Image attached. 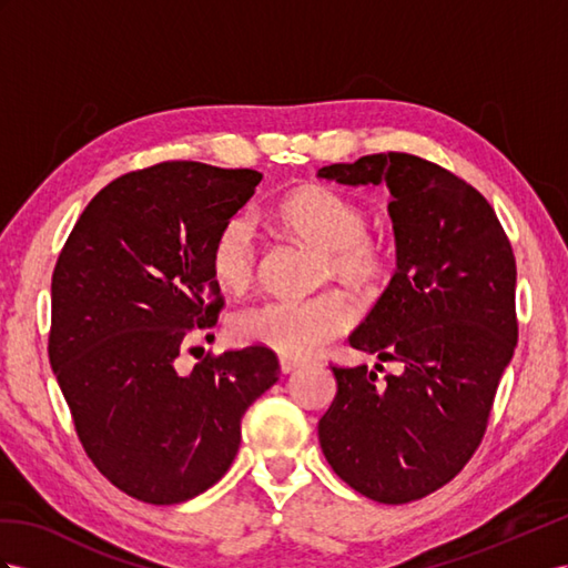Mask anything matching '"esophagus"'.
<instances>
[{
    "label": "esophagus",
    "mask_w": 568,
    "mask_h": 568,
    "mask_svg": "<svg viewBox=\"0 0 568 568\" xmlns=\"http://www.w3.org/2000/svg\"><path fill=\"white\" fill-rule=\"evenodd\" d=\"M304 365L302 359H297V357H287V355H281V372L283 374H290V372H295V369H300Z\"/></svg>",
    "instance_id": "esophagus-1"
}]
</instances>
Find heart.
Returning a JSON list of instances; mask_svg holds the SVG:
<instances>
[{
	"label": "heart",
	"instance_id": "obj_1",
	"mask_svg": "<svg viewBox=\"0 0 568 568\" xmlns=\"http://www.w3.org/2000/svg\"><path fill=\"white\" fill-rule=\"evenodd\" d=\"M283 225L300 240L326 252V275L347 283H372L384 268V246L367 235V215L355 201L328 186H307L281 206ZM211 273L227 295H240L258 273V235L252 215H235L211 246ZM355 307L328 290L307 300H268L232 316V336L240 343L268 347L287 357H310L347 333Z\"/></svg>",
	"mask_w": 568,
	"mask_h": 568
}]
</instances>
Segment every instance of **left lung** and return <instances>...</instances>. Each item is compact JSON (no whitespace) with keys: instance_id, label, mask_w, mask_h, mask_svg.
<instances>
[{"instance_id":"8db88e82","label":"left lung","mask_w":568,"mask_h":568,"mask_svg":"<svg viewBox=\"0 0 568 568\" xmlns=\"http://www.w3.org/2000/svg\"><path fill=\"white\" fill-rule=\"evenodd\" d=\"M316 174L390 192L396 273L351 345L403 365L382 382L367 365L333 367L318 444L355 491L408 504L454 479L483 442L518 336L516 258L487 199L429 160L376 153Z\"/></svg>"}]
</instances>
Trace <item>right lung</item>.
<instances>
[{"mask_svg": "<svg viewBox=\"0 0 568 568\" xmlns=\"http://www.w3.org/2000/svg\"><path fill=\"white\" fill-rule=\"evenodd\" d=\"M264 174L174 160L93 196L52 273L50 365L85 454L114 487L168 506L213 487L242 415L278 382L261 345L178 357L223 307L211 246Z\"/></svg>", "mask_w": 568, "mask_h": 568, "instance_id": "obj_1", "label": "right lung"}]
</instances>
